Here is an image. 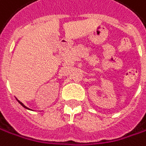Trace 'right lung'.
<instances>
[{
    "label": "right lung",
    "instance_id": "obj_1",
    "mask_svg": "<svg viewBox=\"0 0 146 146\" xmlns=\"http://www.w3.org/2000/svg\"><path fill=\"white\" fill-rule=\"evenodd\" d=\"M17 101H18V102H19V103H20V104H21V105L23 106V108H25V109H27V110H30L29 108H27V107H26V106H25V105H24V104H23V102H20L19 100H17Z\"/></svg>",
    "mask_w": 146,
    "mask_h": 146
}]
</instances>
